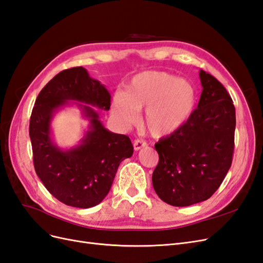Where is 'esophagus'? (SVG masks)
<instances>
[{"mask_svg": "<svg viewBox=\"0 0 263 263\" xmlns=\"http://www.w3.org/2000/svg\"><path fill=\"white\" fill-rule=\"evenodd\" d=\"M147 146V142L145 140H141V139H136L134 141V149L138 151L141 148H145Z\"/></svg>", "mask_w": 263, "mask_h": 263, "instance_id": "obj_1", "label": "esophagus"}]
</instances>
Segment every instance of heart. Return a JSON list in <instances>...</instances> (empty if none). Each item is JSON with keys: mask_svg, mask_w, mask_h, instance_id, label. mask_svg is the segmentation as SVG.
I'll list each match as a JSON object with an SVG mask.
<instances>
[{"mask_svg": "<svg viewBox=\"0 0 263 263\" xmlns=\"http://www.w3.org/2000/svg\"><path fill=\"white\" fill-rule=\"evenodd\" d=\"M196 104L194 86L161 71L135 76L126 93H116L113 112L126 124H134L138 110L146 109L144 123L154 137L173 135L186 124Z\"/></svg>", "mask_w": 263, "mask_h": 263, "instance_id": "b5f03b06", "label": "heart"}]
</instances>
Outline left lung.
I'll use <instances>...</instances> for the list:
<instances>
[{"instance_id": "1", "label": "left lung", "mask_w": 263, "mask_h": 263, "mask_svg": "<svg viewBox=\"0 0 263 263\" xmlns=\"http://www.w3.org/2000/svg\"><path fill=\"white\" fill-rule=\"evenodd\" d=\"M202 94L197 108L180 130L155 148L159 162L153 173L157 195L172 206L206 201L220 186L232 165L236 110L216 78L200 71Z\"/></svg>"}]
</instances>
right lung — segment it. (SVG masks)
<instances>
[{"label": "right lung", "instance_id": "right-lung-1", "mask_svg": "<svg viewBox=\"0 0 263 263\" xmlns=\"http://www.w3.org/2000/svg\"><path fill=\"white\" fill-rule=\"evenodd\" d=\"M75 103L89 118V129L78 146L63 151L51 138V119L58 109ZM85 104L82 105V103ZM108 110L110 94L86 69L63 70L38 94L29 122L34 166L38 178L58 201L79 209L100 204L108 194L118 165L133 156L128 136L106 129L90 105Z\"/></svg>", "mask_w": 263, "mask_h": 263}]
</instances>
